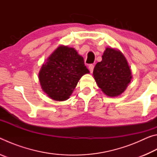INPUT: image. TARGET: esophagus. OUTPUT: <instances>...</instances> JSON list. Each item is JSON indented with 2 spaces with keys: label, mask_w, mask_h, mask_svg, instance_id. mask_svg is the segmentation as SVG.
<instances>
[{
  "label": "esophagus",
  "mask_w": 157,
  "mask_h": 157,
  "mask_svg": "<svg viewBox=\"0 0 157 157\" xmlns=\"http://www.w3.org/2000/svg\"><path fill=\"white\" fill-rule=\"evenodd\" d=\"M94 65L90 64L89 66V69L90 72H91V73H93V71H94Z\"/></svg>",
  "instance_id": "1"
}]
</instances>
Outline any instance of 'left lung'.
<instances>
[{"mask_svg":"<svg viewBox=\"0 0 157 157\" xmlns=\"http://www.w3.org/2000/svg\"><path fill=\"white\" fill-rule=\"evenodd\" d=\"M102 58L94 69L95 80L107 96H119L125 91L132 78L128 62L121 51L109 47L105 49Z\"/></svg>","mask_w":157,"mask_h":157,"instance_id":"8db88e82","label":"left lung"}]
</instances>
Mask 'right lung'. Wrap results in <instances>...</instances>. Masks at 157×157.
I'll return each mask as SVG.
<instances>
[{
  "mask_svg": "<svg viewBox=\"0 0 157 157\" xmlns=\"http://www.w3.org/2000/svg\"><path fill=\"white\" fill-rule=\"evenodd\" d=\"M89 71L84 58L73 48L58 46L48 57L39 73L42 90L55 101L68 99L78 82Z\"/></svg>",
  "mask_w": 157,
  "mask_h": 157,
  "instance_id": "add662e5",
  "label": "right lung"
}]
</instances>
